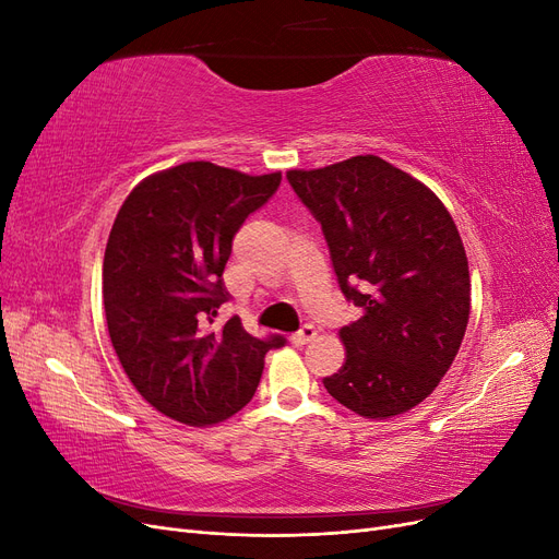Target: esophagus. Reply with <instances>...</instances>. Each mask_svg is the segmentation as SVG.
I'll return each mask as SVG.
<instances>
[{
	"mask_svg": "<svg viewBox=\"0 0 559 559\" xmlns=\"http://www.w3.org/2000/svg\"><path fill=\"white\" fill-rule=\"evenodd\" d=\"M314 337H317V329H314L312 324H306L300 331H296V333L292 335V343H294L296 347H302V345H308L310 341H314Z\"/></svg>",
	"mask_w": 559,
	"mask_h": 559,
	"instance_id": "esophagus-1",
	"label": "esophagus"
}]
</instances>
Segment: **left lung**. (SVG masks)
Returning a JSON list of instances; mask_svg holds the SVG:
<instances>
[{
  "label": "left lung",
  "instance_id": "left-lung-1",
  "mask_svg": "<svg viewBox=\"0 0 559 559\" xmlns=\"http://www.w3.org/2000/svg\"><path fill=\"white\" fill-rule=\"evenodd\" d=\"M324 233L341 292L361 317L341 329L326 392L368 419L425 401L460 352L471 312L466 251L425 183L378 156L286 173Z\"/></svg>",
  "mask_w": 559,
  "mask_h": 559
}]
</instances>
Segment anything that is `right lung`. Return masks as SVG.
I'll list each match as a JSON object with an SVG mask.
<instances>
[{"instance_id": "add662e5", "label": "right lung", "mask_w": 559, "mask_h": 559, "mask_svg": "<svg viewBox=\"0 0 559 559\" xmlns=\"http://www.w3.org/2000/svg\"><path fill=\"white\" fill-rule=\"evenodd\" d=\"M282 173L249 177L207 160L140 181L116 214L103 265L111 345L134 389L189 427L224 421L257 392L267 349L240 317L212 331L230 300L224 267L235 233L280 189Z\"/></svg>"}]
</instances>
